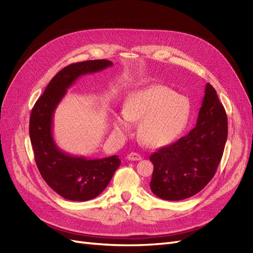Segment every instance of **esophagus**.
Returning a JSON list of instances; mask_svg holds the SVG:
<instances>
[{
  "label": "esophagus",
  "instance_id": "obj_1",
  "mask_svg": "<svg viewBox=\"0 0 253 253\" xmlns=\"http://www.w3.org/2000/svg\"><path fill=\"white\" fill-rule=\"evenodd\" d=\"M128 160H132V162H134V160H140L141 159V156L138 154V153H129V154H127V157H126Z\"/></svg>",
  "mask_w": 253,
  "mask_h": 253
}]
</instances>
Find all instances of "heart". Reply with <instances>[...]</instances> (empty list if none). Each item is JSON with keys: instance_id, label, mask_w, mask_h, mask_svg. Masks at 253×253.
Segmentation results:
<instances>
[{"instance_id": "obj_1", "label": "heart", "mask_w": 253, "mask_h": 253, "mask_svg": "<svg viewBox=\"0 0 253 253\" xmlns=\"http://www.w3.org/2000/svg\"><path fill=\"white\" fill-rule=\"evenodd\" d=\"M191 116L190 100L165 85H152L129 95L114 127L120 134L131 129L129 121L140 122L139 138L151 148L172 142L186 128Z\"/></svg>"}]
</instances>
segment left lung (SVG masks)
I'll return each mask as SVG.
<instances>
[{"mask_svg": "<svg viewBox=\"0 0 253 253\" xmlns=\"http://www.w3.org/2000/svg\"><path fill=\"white\" fill-rule=\"evenodd\" d=\"M228 136L227 114L216 90L206 84L196 126L150 156V187L162 200L181 201L203 190L215 175Z\"/></svg>", "mask_w": 253, "mask_h": 253, "instance_id": "obj_1", "label": "left lung"}]
</instances>
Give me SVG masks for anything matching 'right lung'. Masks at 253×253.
<instances>
[{
  "label": "right lung",
  "mask_w": 253,
  "mask_h": 253,
  "mask_svg": "<svg viewBox=\"0 0 253 253\" xmlns=\"http://www.w3.org/2000/svg\"><path fill=\"white\" fill-rule=\"evenodd\" d=\"M113 65L109 60H88L67 65L53 77L30 114L29 136L38 169L47 185L60 196L74 202L93 200L109 185L120 166L117 155L87 159L63 152L52 137V120L58 104L80 76Z\"/></svg>",
  "instance_id": "add662e5"
}]
</instances>
